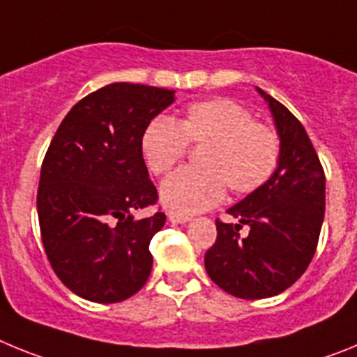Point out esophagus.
Returning a JSON list of instances; mask_svg holds the SVG:
<instances>
[{
	"label": "esophagus",
	"instance_id": "34e87169",
	"mask_svg": "<svg viewBox=\"0 0 357 357\" xmlns=\"http://www.w3.org/2000/svg\"><path fill=\"white\" fill-rule=\"evenodd\" d=\"M168 220L172 223H188L191 222V216H184V214H176V213H169Z\"/></svg>",
	"mask_w": 357,
	"mask_h": 357
}]
</instances>
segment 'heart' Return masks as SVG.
Segmentation results:
<instances>
[{
  "label": "heart",
  "mask_w": 357,
  "mask_h": 357,
  "mask_svg": "<svg viewBox=\"0 0 357 357\" xmlns=\"http://www.w3.org/2000/svg\"><path fill=\"white\" fill-rule=\"evenodd\" d=\"M188 144H204L200 168H182L162 182L160 202L176 214H197L220 204L225 189L247 195L266 184L279 162L275 132L230 98L195 102L178 121L157 116L141 134V153L151 173H168Z\"/></svg>",
  "instance_id": "1"
}]
</instances>
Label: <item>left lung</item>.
<instances>
[{
  "label": "left lung",
  "instance_id": "1",
  "mask_svg": "<svg viewBox=\"0 0 357 357\" xmlns=\"http://www.w3.org/2000/svg\"><path fill=\"white\" fill-rule=\"evenodd\" d=\"M255 91L273 118L279 162L266 184L227 209L238 222L216 220V243L204 259L214 284L245 301L279 295L305 272L326 213V175L307 132L275 98Z\"/></svg>",
  "mask_w": 357,
  "mask_h": 357
}]
</instances>
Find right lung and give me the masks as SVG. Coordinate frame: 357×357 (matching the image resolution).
I'll return each instance as SVG.
<instances>
[{
  "instance_id": "add662e5",
  "label": "right lung",
  "mask_w": 357,
  "mask_h": 357,
  "mask_svg": "<svg viewBox=\"0 0 357 357\" xmlns=\"http://www.w3.org/2000/svg\"><path fill=\"white\" fill-rule=\"evenodd\" d=\"M173 102L175 91L116 82L80 100L53 135L37 191L40 236L53 272L85 301H127L150 277V241L166 216L134 214L157 202L141 134Z\"/></svg>"
}]
</instances>
